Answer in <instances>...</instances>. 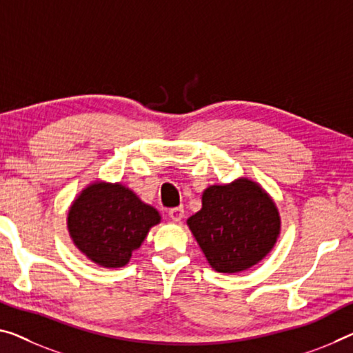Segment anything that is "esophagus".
I'll list each match as a JSON object with an SVG mask.
<instances>
[{"mask_svg":"<svg viewBox=\"0 0 353 353\" xmlns=\"http://www.w3.org/2000/svg\"><path fill=\"white\" fill-rule=\"evenodd\" d=\"M169 216H170V219H172L173 222H180V221L183 219V216H184L183 207H176V208L169 210Z\"/></svg>","mask_w":353,"mask_h":353,"instance_id":"1","label":"esophagus"}]
</instances>
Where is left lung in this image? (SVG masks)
Masks as SVG:
<instances>
[{
    "label": "left lung",
    "mask_w": 353,
    "mask_h": 353,
    "mask_svg": "<svg viewBox=\"0 0 353 353\" xmlns=\"http://www.w3.org/2000/svg\"><path fill=\"white\" fill-rule=\"evenodd\" d=\"M188 225L219 273H238L259 263L278 240L281 219L270 195L248 178L224 186H210L202 210Z\"/></svg>",
    "instance_id": "obj_1"
}]
</instances>
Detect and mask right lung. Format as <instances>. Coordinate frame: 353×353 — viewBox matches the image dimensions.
<instances>
[{
	"instance_id": "obj_1",
	"label": "right lung",
	"mask_w": 353,
	"mask_h": 353,
	"mask_svg": "<svg viewBox=\"0 0 353 353\" xmlns=\"http://www.w3.org/2000/svg\"><path fill=\"white\" fill-rule=\"evenodd\" d=\"M159 222L158 210L120 183L90 184L68 213L74 245L91 262L105 268L124 267Z\"/></svg>"
}]
</instances>
